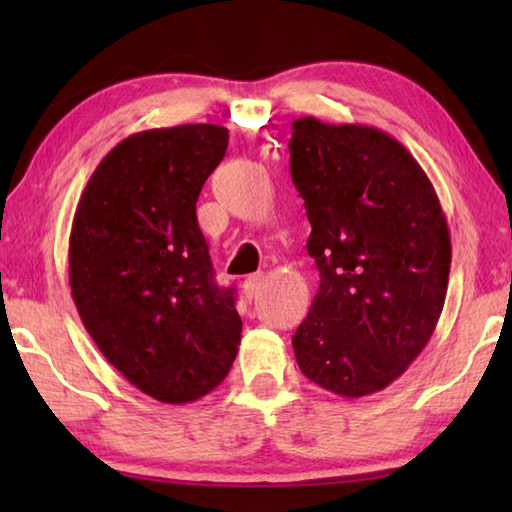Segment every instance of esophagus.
<instances>
[{
    "label": "esophagus",
    "instance_id": "esophagus-1",
    "mask_svg": "<svg viewBox=\"0 0 512 512\" xmlns=\"http://www.w3.org/2000/svg\"><path fill=\"white\" fill-rule=\"evenodd\" d=\"M264 273L262 271H257V273H253V275H248L246 277V282H244V291H246V296L253 300V298H257V293H259V289L264 287Z\"/></svg>",
    "mask_w": 512,
    "mask_h": 512
}]
</instances>
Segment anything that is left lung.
Masks as SVG:
<instances>
[{
    "mask_svg": "<svg viewBox=\"0 0 512 512\" xmlns=\"http://www.w3.org/2000/svg\"><path fill=\"white\" fill-rule=\"evenodd\" d=\"M291 180L305 201L320 287L293 334L302 375L341 397L377 393L429 343L452 241L431 180L384 131L293 121Z\"/></svg>",
    "mask_w": 512,
    "mask_h": 512,
    "instance_id": "1",
    "label": "left lung"
}]
</instances>
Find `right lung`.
I'll use <instances>...</instances> for the list:
<instances>
[{
    "label": "right lung",
    "instance_id": "right-lung-1",
    "mask_svg": "<svg viewBox=\"0 0 512 512\" xmlns=\"http://www.w3.org/2000/svg\"><path fill=\"white\" fill-rule=\"evenodd\" d=\"M228 128H153L119 142L85 185L69 287L85 329L142 393L187 404L228 377L241 343L235 289L214 280L196 201Z\"/></svg>",
    "mask_w": 512,
    "mask_h": 512
}]
</instances>
